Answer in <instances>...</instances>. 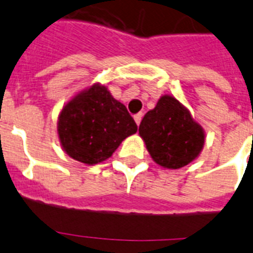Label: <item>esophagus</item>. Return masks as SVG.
Here are the masks:
<instances>
[{
  "instance_id": "obj_1",
  "label": "esophagus",
  "mask_w": 253,
  "mask_h": 253,
  "mask_svg": "<svg viewBox=\"0 0 253 253\" xmlns=\"http://www.w3.org/2000/svg\"><path fill=\"white\" fill-rule=\"evenodd\" d=\"M134 120H135V123H137V125L140 124V120H142V114H135L134 115Z\"/></svg>"
}]
</instances>
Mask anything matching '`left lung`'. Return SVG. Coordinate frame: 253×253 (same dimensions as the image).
I'll return each mask as SVG.
<instances>
[{"label": "left lung", "mask_w": 253, "mask_h": 253, "mask_svg": "<svg viewBox=\"0 0 253 253\" xmlns=\"http://www.w3.org/2000/svg\"><path fill=\"white\" fill-rule=\"evenodd\" d=\"M139 135L151 157L165 169H181L198 157L205 143L202 125L173 96L163 95L144 115Z\"/></svg>", "instance_id": "1"}]
</instances>
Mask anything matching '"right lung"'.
I'll use <instances>...</instances> for the list:
<instances>
[{"label":"right lung","mask_w":253,"mask_h":253,"mask_svg":"<svg viewBox=\"0 0 253 253\" xmlns=\"http://www.w3.org/2000/svg\"><path fill=\"white\" fill-rule=\"evenodd\" d=\"M57 129L60 146L69 157L96 165L111 157L125 138L137 133L138 126L106 86L95 84L63 106Z\"/></svg>","instance_id":"add662e5"}]
</instances>
